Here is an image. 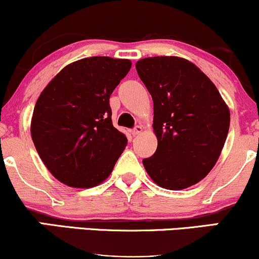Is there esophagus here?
<instances>
[{"label":"esophagus","instance_id":"obj_1","mask_svg":"<svg viewBox=\"0 0 259 259\" xmlns=\"http://www.w3.org/2000/svg\"><path fill=\"white\" fill-rule=\"evenodd\" d=\"M141 132H142V126H140V125H136V126L134 127V129L132 130V134H133L134 136H135V135H139V134L141 133Z\"/></svg>","mask_w":259,"mask_h":259}]
</instances>
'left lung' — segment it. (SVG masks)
<instances>
[{
	"label": "left lung",
	"instance_id": "1",
	"mask_svg": "<svg viewBox=\"0 0 259 259\" xmlns=\"http://www.w3.org/2000/svg\"><path fill=\"white\" fill-rule=\"evenodd\" d=\"M136 70L153 100L157 150L142 159L157 185L183 190L203 179L227 140L230 112L218 89L187 59H140Z\"/></svg>",
	"mask_w": 259,
	"mask_h": 259
}]
</instances>
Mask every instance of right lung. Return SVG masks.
Returning <instances> with one entry per match:
<instances>
[{
    "label": "right lung",
    "mask_w": 259,
    "mask_h": 259,
    "mask_svg": "<svg viewBox=\"0 0 259 259\" xmlns=\"http://www.w3.org/2000/svg\"><path fill=\"white\" fill-rule=\"evenodd\" d=\"M130 68L129 59H80L64 67L41 92L31 139L61 183L89 189L112 173L127 139L113 126L109 97Z\"/></svg>",
    "instance_id": "add662e5"
}]
</instances>
